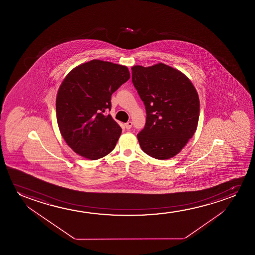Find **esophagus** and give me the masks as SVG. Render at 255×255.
Here are the masks:
<instances>
[{"label": "esophagus", "instance_id": "1", "mask_svg": "<svg viewBox=\"0 0 255 255\" xmlns=\"http://www.w3.org/2000/svg\"><path fill=\"white\" fill-rule=\"evenodd\" d=\"M125 126H126V129H129L131 128V126H132V122L131 121H128L126 124H125Z\"/></svg>", "mask_w": 255, "mask_h": 255}]
</instances>
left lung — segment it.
I'll list each match as a JSON object with an SVG mask.
<instances>
[{"mask_svg": "<svg viewBox=\"0 0 255 255\" xmlns=\"http://www.w3.org/2000/svg\"><path fill=\"white\" fill-rule=\"evenodd\" d=\"M132 83L146 110V123L137 134L150 157H174L195 133L199 117L198 92L181 71L157 63L131 68Z\"/></svg>", "mask_w": 255, "mask_h": 255, "instance_id": "obj_1", "label": "left lung"}]
</instances>
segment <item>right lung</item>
<instances>
[{
  "instance_id": "obj_1",
  "label": "right lung",
  "mask_w": 255,
  "mask_h": 255,
  "mask_svg": "<svg viewBox=\"0 0 255 255\" xmlns=\"http://www.w3.org/2000/svg\"><path fill=\"white\" fill-rule=\"evenodd\" d=\"M129 78L127 67L97 59L74 68L64 78L56 96V119L76 153L96 160L115 148L122 129L105 112L112 108V95Z\"/></svg>"
}]
</instances>
